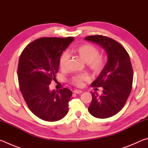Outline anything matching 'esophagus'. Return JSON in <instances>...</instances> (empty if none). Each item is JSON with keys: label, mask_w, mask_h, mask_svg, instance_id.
<instances>
[{"label": "esophagus", "mask_w": 148, "mask_h": 148, "mask_svg": "<svg viewBox=\"0 0 148 148\" xmlns=\"http://www.w3.org/2000/svg\"><path fill=\"white\" fill-rule=\"evenodd\" d=\"M73 92L76 94H80L82 92V91H81V90H78V89H75Z\"/></svg>", "instance_id": "obj_1"}]
</instances>
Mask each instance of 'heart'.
Here are the masks:
<instances>
[{"label": "heart", "instance_id": "b5f03b06", "mask_svg": "<svg viewBox=\"0 0 148 148\" xmlns=\"http://www.w3.org/2000/svg\"><path fill=\"white\" fill-rule=\"evenodd\" d=\"M76 51L80 57L87 63L90 69L95 73H99L103 69L104 62L101 56H99V50L91 44H86L80 45L76 48ZM69 59V54L65 51L61 55L59 59V66L61 69H65ZM89 79V75L86 73L78 74L72 77V82L75 86L81 87L84 82Z\"/></svg>", "mask_w": 148, "mask_h": 148}]
</instances>
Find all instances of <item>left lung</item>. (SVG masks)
Masks as SVG:
<instances>
[{
    "label": "left lung",
    "instance_id": "8db88e82",
    "mask_svg": "<svg viewBox=\"0 0 148 148\" xmlns=\"http://www.w3.org/2000/svg\"><path fill=\"white\" fill-rule=\"evenodd\" d=\"M85 40L99 45L107 54L106 65L91 84L93 87H102L103 92L99 95L96 91L91 92L92 101L88 110L97 118H108L123 108L131 92L133 71L130 57L121 44L107 36L95 35Z\"/></svg>",
    "mask_w": 148,
    "mask_h": 148
}]
</instances>
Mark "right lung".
<instances>
[{
	"label": "right lung",
	"mask_w": 148,
	"mask_h": 148,
	"mask_svg": "<svg viewBox=\"0 0 148 148\" xmlns=\"http://www.w3.org/2000/svg\"><path fill=\"white\" fill-rule=\"evenodd\" d=\"M74 40L73 37L36 39L25 47L19 57L20 90L30 110L44 121H59L69 112L72 91L67 88L50 91L49 86L56 79L62 52Z\"/></svg>",
	"instance_id": "1"
}]
</instances>
